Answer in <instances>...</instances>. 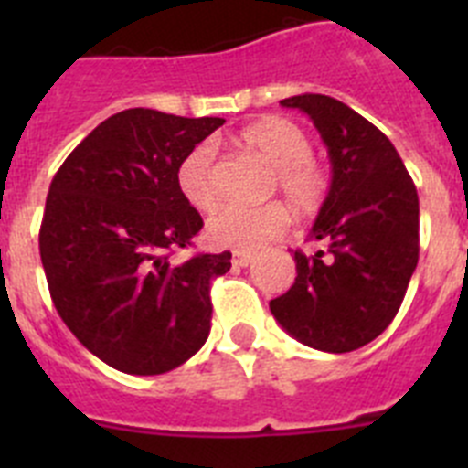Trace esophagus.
I'll return each instance as SVG.
<instances>
[{
  "instance_id": "obj_1",
  "label": "esophagus",
  "mask_w": 468,
  "mask_h": 468,
  "mask_svg": "<svg viewBox=\"0 0 468 468\" xmlns=\"http://www.w3.org/2000/svg\"><path fill=\"white\" fill-rule=\"evenodd\" d=\"M250 262H253V255L241 253V250H239V253H234V258H231V264H234V267H248Z\"/></svg>"
}]
</instances>
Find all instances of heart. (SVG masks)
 <instances>
[{
    "instance_id": "1",
    "label": "heart",
    "mask_w": 468,
    "mask_h": 468,
    "mask_svg": "<svg viewBox=\"0 0 468 468\" xmlns=\"http://www.w3.org/2000/svg\"><path fill=\"white\" fill-rule=\"evenodd\" d=\"M241 144L262 156L274 168V187L295 210H312L321 204L328 177L312 159V140L297 123L267 117L241 131ZM177 187L197 210H210L220 198L218 164L213 144L201 143L185 154L177 166ZM288 213L281 204L222 206L206 225L210 243L234 250H258L281 237Z\"/></svg>"
}]
</instances>
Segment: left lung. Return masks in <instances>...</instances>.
I'll return each mask as SVG.
<instances>
[{
    "label": "left lung",
    "instance_id": "left-lung-1",
    "mask_svg": "<svg viewBox=\"0 0 468 468\" xmlns=\"http://www.w3.org/2000/svg\"><path fill=\"white\" fill-rule=\"evenodd\" d=\"M314 122L328 147L330 189L309 239L325 250H295V283L270 302L297 342L345 354L394 321L420 258V198L399 152L378 126L330 95L281 101Z\"/></svg>",
    "mask_w": 468,
    "mask_h": 468
}]
</instances>
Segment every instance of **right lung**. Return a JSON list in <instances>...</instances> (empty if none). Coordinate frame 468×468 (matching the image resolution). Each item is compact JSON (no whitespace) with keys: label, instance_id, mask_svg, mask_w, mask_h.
Here are the masks:
<instances>
[{"label":"right lung","instance_id":"add662e5","mask_svg":"<svg viewBox=\"0 0 468 468\" xmlns=\"http://www.w3.org/2000/svg\"><path fill=\"white\" fill-rule=\"evenodd\" d=\"M225 119L133 107L95 126L58 168L39 229L51 300L86 349L128 375H161L210 333V281L231 253L171 262L192 246L201 215L177 166Z\"/></svg>","mask_w":468,"mask_h":468}]
</instances>
